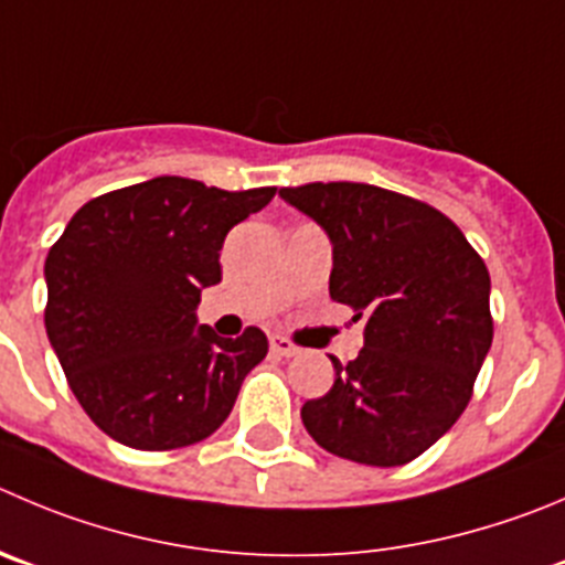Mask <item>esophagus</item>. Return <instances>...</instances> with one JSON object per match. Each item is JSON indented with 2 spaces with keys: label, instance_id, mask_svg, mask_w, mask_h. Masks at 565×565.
I'll use <instances>...</instances> for the list:
<instances>
[{
  "label": "esophagus",
  "instance_id": "1",
  "mask_svg": "<svg viewBox=\"0 0 565 565\" xmlns=\"http://www.w3.org/2000/svg\"><path fill=\"white\" fill-rule=\"evenodd\" d=\"M271 352L274 354H282V358H294V354L299 352V347L297 343L291 341V338H286V335H271Z\"/></svg>",
  "mask_w": 565,
  "mask_h": 565
}]
</instances>
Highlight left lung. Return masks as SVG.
Returning <instances> with one entry per match:
<instances>
[{
  "mask_svg": "<svg viewBox=\"0 0 565 565\" xmlns=\"http://www.w3.org/2000/svg\"><path fill=\"white\" fill-rule=\"evenodd\" d=\"M332 241L330 297L366 319L363 349L302 405L338 458L405 466L447 433L475 394L493 341L491 277L458 224L427 202L366 185L279 188Z\"/></svg>",
  "mask_w": 565,
  "mask_h": 565,
  "instance_id": "left-lung-1",
  "label": "left lung"
}]
</instances>
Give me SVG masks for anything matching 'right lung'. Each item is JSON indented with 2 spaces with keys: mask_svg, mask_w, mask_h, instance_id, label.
<instances>
[{
  "mask_svg": "<svg viewBox=\"0 0 565 565\" xmlns=\"http://www.w3.org/2000/svg\"><path fill=\"white\" fill-rule=\"evenodd\" d=\"M277 188L222 191L154 177L90 199L46 255L44 324L90 422L143 452L191 447L224 424L268 338L202 324L224 238Z\"/></svg>",
  "mask_w": 565,
  "mask_h": 565,
  "instance_id": "add662e5",
  "label": "right lung"
}]
</instances>
